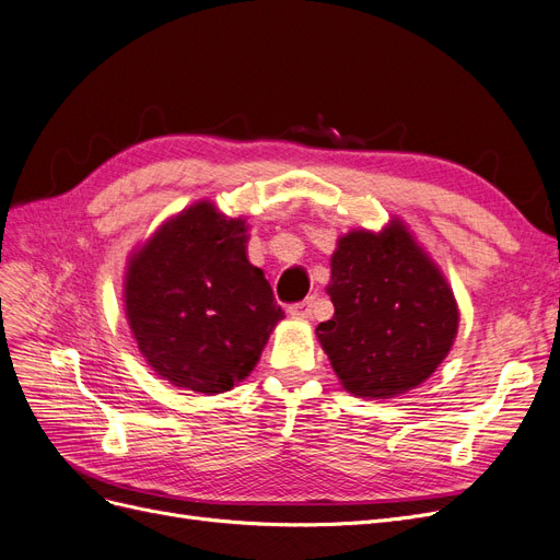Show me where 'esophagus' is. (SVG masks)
I'll return each mask as SVG.
<instances>
[{
    "label": "esophagus",
    "mask_w": 560,
    "mask_h": 560,
    "mask_svg": "<svg viewBox=\"0 0 560 560\" xmlns=\"http://www.w3.org/2000/svg\"><path fill=\"white\" fill-rule=\"evenodd\" d=\"M312 307H315V296H310L296 305L289 307V315L296 317V319H310L312 317Z\"/></svg>",
    "instance_id": "34e87169"
}]
</instances>
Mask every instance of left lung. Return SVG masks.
Instances as JSON below:
<instances>
[{"label":"left lung","mask_w":560,"mask_h":560,"mask_svg":"<svg viewBox=\"0 0 560 560\" xmlns=\"http://www.w3.org/2000/svg\"><path fill=\"white\" fill-rule=\"evenodd\" d=\"M335 315L317 340L345 390L390 399L418 388L451 353L459 328L453 289L399 218L351 230L330 257Z\"/></svg>","instance_id":"left-lung-1"}]
</instances>
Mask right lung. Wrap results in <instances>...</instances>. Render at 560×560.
I'll use <instances>...</instances> for the list:
<instances>
[{
    "label": "right lung",
    "mask_w": 560,
    "mask_h": 560,
    "mask_svg": "<svg viewBox=\"0 0 560 560\" xmlns=\"http://www.w3.org/2000/svg\"><path fill=\"white\" fill-rule=\"evenodd\" d=\"M248 225L209 199L167 218L128 257L124 307L149 368L176 388L232 390L284 317L248 259Z\"/></svg>",
    "instance_id": "right-lung-1"
}]
</instances>
